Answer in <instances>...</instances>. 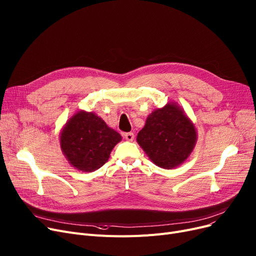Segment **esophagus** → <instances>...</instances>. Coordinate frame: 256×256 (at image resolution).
<instances>
[{
  "mask_svg": "<svg viewBox=\"0 0 256 256\" xmlns=\"http://www.w3.org/2000/svg\"><path fill=\"white\" fill-rule=\"evenodd\" d=\"M124 137L126 140H128V141H132V139H134L135 135H134V132H124Z\"/></svg>",
  "mask_w": 256,
  "mask_h": 256,
  "instance_id": "34e87169",
  "label": "esophagus"
}]
</instances>
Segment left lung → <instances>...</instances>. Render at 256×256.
Masks as SVG:
<instances>
[{
  "label": "left lung",
  "instance_id": "8db88e82",
  "mask_svg": "<svg viewBox=\"0 0 256 256\" xmlns=\"http://www.w3.org/2000/svg\"><path fill=\"white\" fill-rule=\"evenodd\" d=\"M196 132L190 120L176 104H166L148 115L137 142L150 159L165 170L183 163L194 148Z\"/></svg>",
  "mask_w": 256,
  "mask_h": 256
}]
</instances>
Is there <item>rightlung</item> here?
Masks as SVG:
<instances>
[{"label":"right lung","instance_id":"right-lung-1","mask_svg":"<svg viewBox=\"0 0 256 256\" xmlns=\"http://www.w3.org/2000/svg\"><path fill=\"white\" fill-rule=\"evenodd\" d=\"M120 140L119 132L108 128L102 118L82 110L66 122L60 135V146L74 168L93 172L108 160Z\"/></svg>","mask_w":256,"mask_h":256}]
</instances>
